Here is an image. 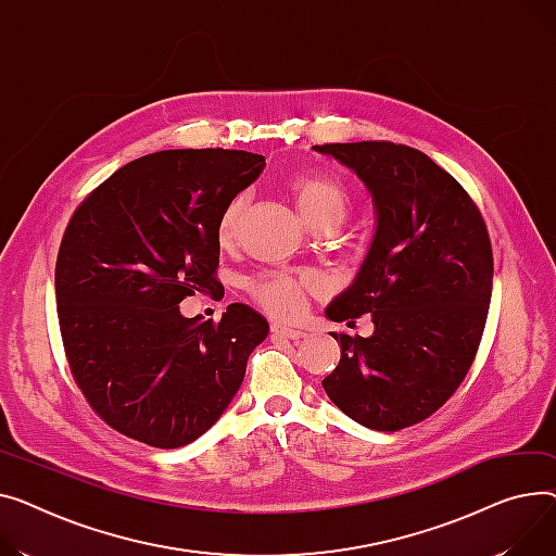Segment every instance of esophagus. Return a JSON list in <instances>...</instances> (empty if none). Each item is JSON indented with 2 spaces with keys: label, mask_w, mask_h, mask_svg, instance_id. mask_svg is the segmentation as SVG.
<instances>
[{
  "label": "esophagus",
  "mask_w": 556,
  "mask_h": 556,
  "mask_svg": "<svg viewBox=\"0 0 556 556\" xmlns=\"http://www.w3.org/2000/svg\"><path fill=\"white\" fill-rule=\"evenodd\" d=\"M271 334L274 337H280V339H289V341H299L305 337L303 330L293 328V325H280V323H274L271 325Z\"/></svg>",
  "instance_id": "34e87169"
}]
</instances>
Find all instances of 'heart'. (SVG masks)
Masks as SVG:
<instances>
[{
	"mask_svg": "<svg viewBox=\"0 0 556 556\" xmlns=\"http://www.w3.org/2000/svg\"><path fill=\"white\" fill-rule=\"evenodd\" d=\"M301 215L314 228L328 222L341 224L348 213V192L339 181L325 175H299L289 181ZM244 208V198L233 200L226 206L217 222V238L222 244L231 242ZM253 299L267 312L276 316H299L305 309L307 293L320 289V282L314 276H289V274H265L251 285Z\"/></svg>",
	"mask_w": 556,
	"mask_h": 556,
	"instance_id": "b5f03b06",
	"label": "heart"
}]
</instances>
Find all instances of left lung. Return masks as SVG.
I'll list each match as a JSON object with an SVG mask.
<instances>
[{"instance_id":"left-lung-1","label":"left lung","mask_w":556,"mask_h":556,"mask_svg":"<svg viewBox=\"0 0 556 556\" xmlns=\"http://www.w3.org/2000/svg\"><path fill=\"white\" fill-rule=\"evenodd\" d=\"M368 188L375 236L352 285L325 309L334 323L370 314V337L334 334L339 366L328 397L375 431H400L435 413L478 352L494 255L465 188L433 159L386 141L314 146Z\"/></svg>"}]
</instances>
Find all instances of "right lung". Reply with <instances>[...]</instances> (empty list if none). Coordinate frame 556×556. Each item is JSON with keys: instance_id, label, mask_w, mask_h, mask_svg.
Segmentation results:
<instances>
[{"instance_id": "add662e5", "label": "right lung", "mask_w": 556, "mask_h": 556, "mask_svg": "<svg viewBox=\"0 0 556 556\" xmlns=\"http://www.w3.org/2000/svg\"><path fill=\"white\" fill-rule=\"evenodd\" d=\"M265 170L242 150H163L116 170L76 208L55 263L70 368L112 429L156 448L204 435L236 397L269 323L233 303L186 318L219 287L217 222Z\"/></svg>"}]
</instances>
